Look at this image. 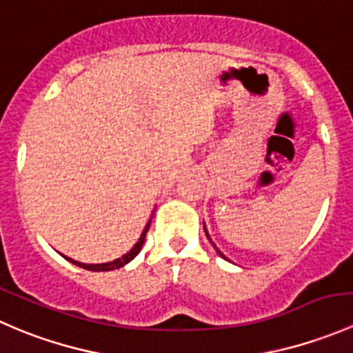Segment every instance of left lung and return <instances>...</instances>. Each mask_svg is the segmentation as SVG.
I'll return each instance as SVG.
<instances>
[{"label":"left lung","instance_id":"1","mask_svg":"<svg viewBox=\"0 0 353 353\" xmlns=\"http://www.w3.org/2000/svg\"><path fill=\"white\" fill-rule=\"evenodd\" d=\"M205 232H206V229H205ZM206 237H208V239H210L208 232H206ZM212 244H213V243H212ZM213 248H215V245H213ZM215 249H216V248H215ZM216 252H219V254H220V256H222V258H225V256H223V254H222V252H220V251H219V249H216Z\"/></svg>","mask_w":353,"mask_h":353}]
</instances>
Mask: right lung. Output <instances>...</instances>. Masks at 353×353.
I'll list each match as a JSON object with an SVG mask.
<instances>
[{
  "instance_id": "add662e5",
  "label": "right lung",
  "mask_w": 353,
  "mask_h": 353,
  "mask_svg": "<svg viewBox=\"0 0 353 353\" xmlns=\"http://www.w3.org/2000/svg\"><path fill=\"white\" fill-rule=\"evenodd\" d=\"M150 222H152V219L148 220L147 227H145V229H143V232H141L140 239H138V243L133 245V249H131L130 252H126V254H124V256H121V258L114 259V261H110V263H102V265H85V263H78V261H74V259L66 258V256H65V258L68 259V261L73 263V265L80 266V268L88 270V272H110V270L121 268V266H124V265H126V263H130L131 259H133L134 256H137L138 252L141 251V248H143V243H145V237H147L148 227H150Z\"/></svg>"
}]
</instances>
